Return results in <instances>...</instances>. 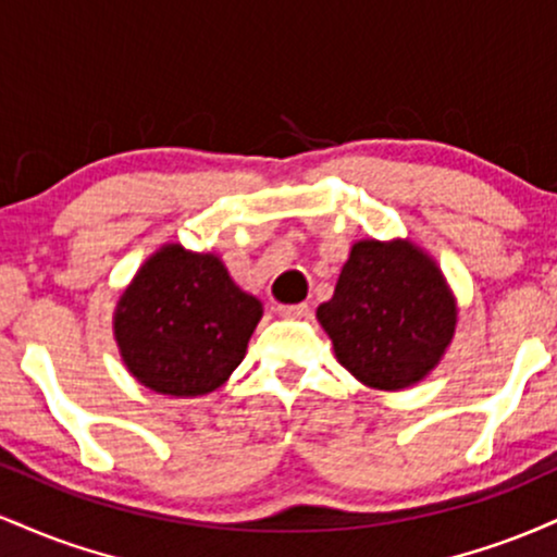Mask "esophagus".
Instances as JSON below:
<instances>
[{"mask_svg": "<svg viewBox=\"0 0 557 557\" xmlns=\"http://www.w3.org/2000/svg\"><path fill=\"white\" fill-rule=\"evenodd\" d=\"M277 314L287 319H300V317H309L311 309L309 304H287V306H277Z\"/></svg>", "mask_w": 557, "mask_h": 557, "instance_id": "34e87169", "label": "esophagus"}]
</instances>
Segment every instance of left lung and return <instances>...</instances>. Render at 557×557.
Listing matches in <instances>:
<instances>
[{
  "label": "left lung",
  "instance_id": "obj_1",
  "mask_svg": "<svg viewBox=\"0 0 557 557\" xmlns=\"http://www.w3.org/2000/svg\"><path fill=\"white\" fill-rule=\"evenodd\" d=\"M456 317L443 272L403 240L356 243L335 296L317 309L337 361L376 389L424 380L443 359Z\"/></svg>",
  "mask_w": 557,
  "mask_h": 557
}]
</instances>
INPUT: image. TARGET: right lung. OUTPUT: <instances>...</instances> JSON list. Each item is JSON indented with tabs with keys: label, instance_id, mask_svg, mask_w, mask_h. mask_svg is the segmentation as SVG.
I'll list each match as a JSON object with an SVG mask.
<instances>
[{
	"label": "right lung",
	"instance_id": "right-lung-1",
	"mask_svg": "<svg viewBox=\"0 0 557 557\" xmlns=\"http://www.w3.org/2000/svg\"><path fill=\"white\" fill-rule=\"evenodd\" d=\"M261 304L212 253L164 246L140 267L114 314L125 367L154 393H212L246 356Z\"/></svg>",
	"mask_w": 557,
	"mask_h": 557
}]
</instances>
